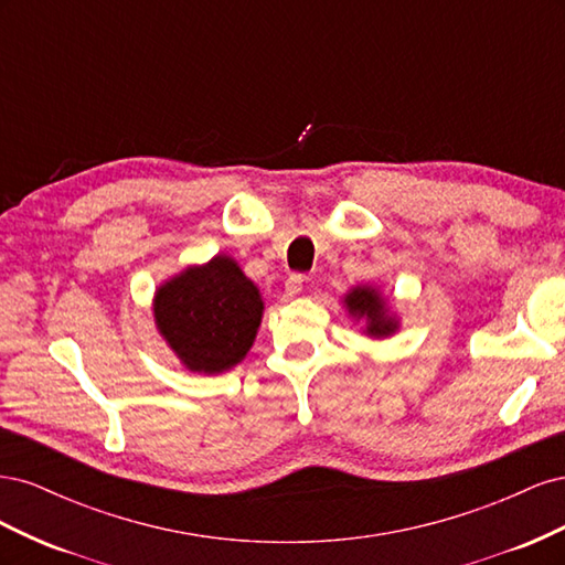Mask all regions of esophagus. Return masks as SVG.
<instances>
[{
	"mask_svg": "<svg viewBox=\"0 0 565 565\" xmlns=\"http://www.w3.org/2000/svg\"><path fill=\"white\" fill-rule=\"evenodd\" d=\"M301 287H303V278L299 276V273H292V276H287V280H285V292H287L289 299L297 297V295L301 292Z\"/></svg>",
	"mask_w": 565,
	"mask_h": 565,
	"instance_id": "34e87169",
	"label": "esophagus"
}]
</instances>
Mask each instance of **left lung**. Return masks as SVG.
<instances>
[{"instance_id":"obj_1","label":"left lung","mask_w":565,"mask_h":565,"mask_svg":"<svg viewBox=\"0 0 565 565\" xmlns=\"http://www.w3.org/2000/svg\"><path fill=\"white\" fill-rule=\"evenodd\" d=\"M152 318L188 372L224 374L254 347L264 299L241 264L221 252L162 280L152 295Z\"/></svg>"}]
</instances>
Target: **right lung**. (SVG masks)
<instances>
[{"label": "right lung", "instance_id": "1", "mask_svg": "<svg viewBox=\"0 0 565 565\" xmlns=\"http://www.w3.org/2000/svg\"><path fill=\"white\" fill-rule=\"evenodd\" d=\"M341 306H344L347 316L355 324H361V332L370 339L382 341L401 332V316L398 311H393V306L380 285H353L349 292L341 295Z\"/></svg>", "mask_w": 565, "mask_h": 565}]
</instances>
